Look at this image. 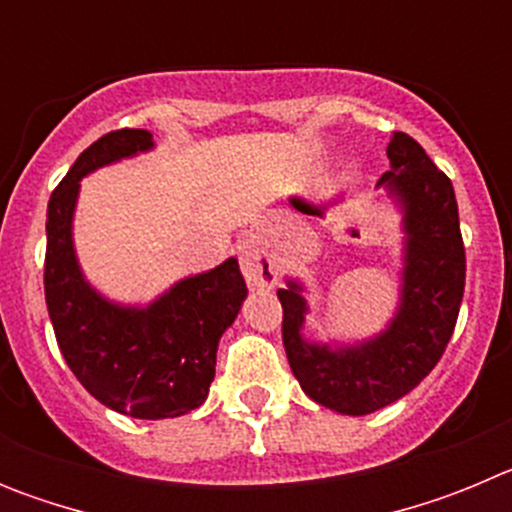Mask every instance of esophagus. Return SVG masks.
<instances>
[{"mask_svg": "<svg viewBox=\"0 0 512 512\" xmlns=\"http://www.w3.org/2000/svg\"><path fill=\"white\" fill-rule=\"evenodd\" d=\"M241 269L251 287H274L279 279L277 261L253 241H246L241 246Z\"/></svg>", "mask_w": 512, "mask_h": 512, "instance_id": "obj_1", "label": "esophagus"}]
</instances>
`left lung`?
<instances>
[{
  "label": "left lung",
  "mask_w": 512,
  "mask_h": 512,
  "mask_svg": "<svg viewBox=\"0 0 512 512\" xmlns=\"http://www.w3.org/2000/svg\"><path fill=\"white\" fill-rule=\"evenodd\" d=\"M387 189L402 212V287L390 325L359 343H312L302 336L305 289H279L282 338L292 374L307 397L343 415H369L415 390L446 351L464 297V241L454 187L418 140L395 133L387 146Z\"/></svg>",
  "instance_id": "8db88e82"
}]
</instances>
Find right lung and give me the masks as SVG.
<instances>
[{
	"label": "right lung",
	"mask_w": 512,
	"mask_h": 512,
	"mask_svg": "<svg viewBox=\"0 0 512 512\" xmlns=\"http://www.w3.org/2000/svg\"><path fill=\"white\" fill-rule=\"evenodd\" d=\"M151 148L148 130L94 140L53 189L45 220V305L63 359L89 395L140 420L179 418L207 400L217 343L248 295L235 259L176 282L146 307L107 300L84 279L71 233L79 182Z\"/></svg>",
	"instance_id": "right-lung-1"
}]
</instances>
